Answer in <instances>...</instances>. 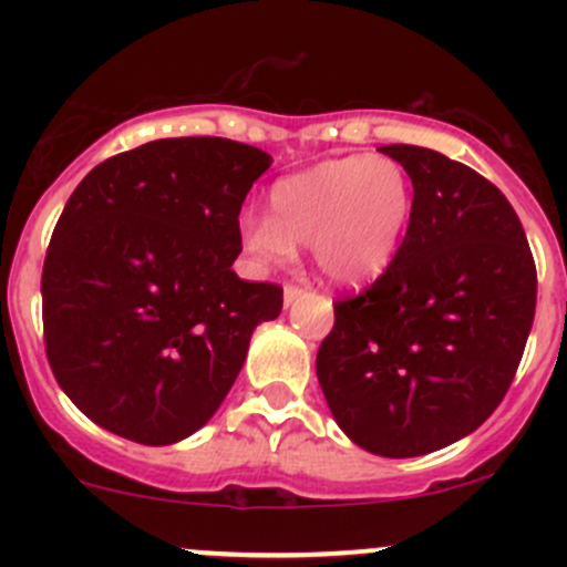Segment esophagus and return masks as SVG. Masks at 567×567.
<instances>
[{"label":"esophagus","mask_w":567,"mask_h":567,"mask_svg":"<svg viewBox=\"0 0 567 567\" xmlns=\"http://www.w3.org/2000/svg\"><path fill=\"white\" fill-rule=\"evenodd\" d=\"M303 292H306L303 285H296V282H288V285H285V306L296 303L298 298L303 296Z\"/></svg>","instance_id":"1"}]
</instances>
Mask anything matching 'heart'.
Returning <instances> with one entry per match:
<instances>
[{
	"instance_id": "b5f03b06",
	"label": "heart",
	"mask_w": 567,
	"mask_h": 567,
	"mask_svg": "<svg viewBox=\"0 0 567 567\" xmlns=\"http://www.w3.org/2000/svg\"><path fill=\"white\" fill-rule=\"evenodd\" d=\"M271 216H245V250L264 266L288 264L309 245L333 282H365L394 258L413 216V181L389 157L324 159L277 181Z\"/></svg>"
}]
</instances>
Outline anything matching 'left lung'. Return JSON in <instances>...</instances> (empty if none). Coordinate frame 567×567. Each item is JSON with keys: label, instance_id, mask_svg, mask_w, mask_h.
<instances>
[{"label": "left lung", "instance_id": "1", "mask_svg": "<svg viewBox=\"0 0 567 567\" xmlns=\"http://www.w3.org/2000/svg\"><path fill=\"white\" fill-rule=\"evenodd\" d=\"M413 181L392 264L333 303L317 379L351 442L386 458L466 437L509 392L536 315V261L509 199L445 154L381 146Z\"/></svg>", "mask_w": 567, "mask_h": 567}]
</instances>
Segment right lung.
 I'll return each mask as SVG.
<instances>
[{"label": "right lung", "mask_w": 567, "mask_h": 567, "mask_svg": "<svg viewBox=\"0 0 567 567\" xmlns=\"http://www.w3.org/2000/svg\"><path fill=\"white\" fill-rule=\"evenodd\" d=\"M271 157L229 138H162L74 188L42 269L44 351L97 426L171 445L210 421L282 288L231 271L239 210Z\"/></svg>", "instance_id": "add662e5"}]
</instances>
